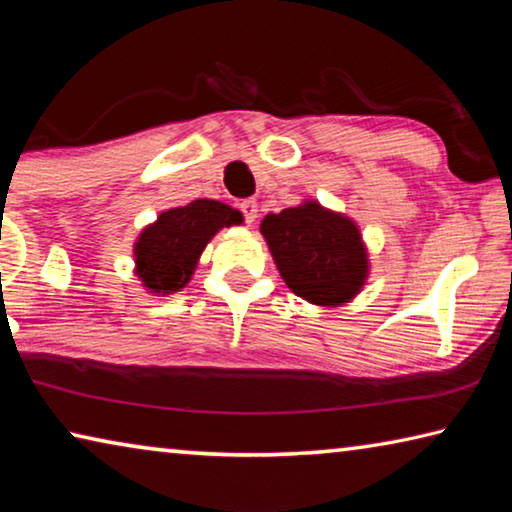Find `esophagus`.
Here are the masks:
<instances>
[{
	"label": "esophagus",
	"mask_w": 512,
	"mask_h": 512,
	"mask_svg": "<svg viewBox=\"0 0 512 512\" xmlns=\"http://www.w3.org/2000/svg\"><path fill=\"white\" fill-rule=\"evenodd\" d=\"M241 207V212H244V216H246V223L248 225H253L255 221H257V201H253V198H246L244 203L239 205Z\"/></svg>",
	"instance_id": "1"
}]
</instances>
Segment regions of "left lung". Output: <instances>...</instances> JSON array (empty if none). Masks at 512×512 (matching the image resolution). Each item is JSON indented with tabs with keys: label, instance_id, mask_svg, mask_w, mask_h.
<instances>
[{
	"label": "left lung",
	"instance_id": "8db88e82",
	"mask_svg": "<svg viewBox=\"0 0 512 512\" xmlns=\"http://www.w3.org/2000/svg\"><path fill=\"white\" fill-rule=\"evenodd\" d=\"M259 232L287 287L318 307H341L359 296L370 259L359 225L314 198L266 214Z\"/></svg>",
	"mask_w": 512,
	"mask_h": 512
}]
</instances>
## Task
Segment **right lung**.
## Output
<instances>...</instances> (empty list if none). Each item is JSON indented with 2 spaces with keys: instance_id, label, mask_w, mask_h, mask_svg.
I'll use <instances>...</instances> for the list:
<instances>
[{
  "instance_id": "obj_1",
  "label": "right lung",
  "mask_w": 512,
  "mask_h": 512,
  "mask_svg": "<svg viewBox=\"0 0 512 512\" xmlns=\"http://www.w3.org/2000/svg\"><path fill=\"white\" fill-rule=\"evenodd\" d=\"M239 223H244L239 210L210 198L164 210L135 239L133 273L153 296L178 293L192 280L216 232Z\"/></svg>"
}]
</instances>
